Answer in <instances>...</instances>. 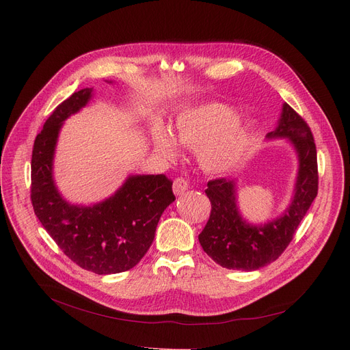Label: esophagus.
Listing matches in <instances>:
<instances>
[{"instance_id":"1","label":"esophagus","mask_w":350,"mask_h":350,"mask_svg":"<svg viewBox=\"0 0 350 350\" xmlns=\"http://www.w3.org/2000/svg\"><path fill=\"white\" fill-rule=\"evenodd\" d=\"M189 189V181L185 180L183 177H177L173 183V191L176 196L185 194V191Z\"/></svg>"}]
</instances>
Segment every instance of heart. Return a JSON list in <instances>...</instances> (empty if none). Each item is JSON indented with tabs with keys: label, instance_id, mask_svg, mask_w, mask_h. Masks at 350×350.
Instances as JSON below:
<instances>
[{
	"label": "heart",
	"instance_id": "heart-1",
	"mask_svg": "<svg viewBox=\"0 0 350 350\" xmlns=\"http://www.w3.org/2000/svg\"><path fill=\"white\" fill-rule=\"evenodd\" d=\"M232 115L234 110L226 103L186 109L176 118L173 135L160 124L153 126V144L163 156L173 159L178 154L177 140L197 149L201 169L211 174H224L243 161L248 149L250 127L243 118Z\"/></svg>",
	"mask_w": 350,
	"mask_h": 350
}]
</instances>
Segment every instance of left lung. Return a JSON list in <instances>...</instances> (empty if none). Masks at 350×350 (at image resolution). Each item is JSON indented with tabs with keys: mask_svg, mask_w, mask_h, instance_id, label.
I'll list each match as a JSON object with an SVG mask.
<instances>
[{
	"mask_svg": "<svg viewBox=\"0 0 350 350\" xmlns=\"http://www.w3.org/2000/svg\"><path fill=\"white\" fill-rule=\"evenodd\" d=\"M286 139L298 157V173L288 207L277 218L252 224L238 208L237 178L208 181V221L198 241L208 256L224 268L255 271L273 262L292 241L302 218L318 194L317 146L309 126L288 103L267 140Z\"/></svg>",
	"mask_w": 350,
	"mask_h": 350,
	"instance_id": "obj_1",
	"label": "left lung"
}]
</instances>
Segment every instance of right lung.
Wrapping results in <instances>:
<instances>
[{
    "instance_id": "1",
    "label": "right lung",
    "mask_w": 350,
    "mask_h": 350,
    "mask_svg": "<svg viewBox=\"0 0 350 350\" xmlns=\"http://www.w3.org/2000/svg\"><path fill=\"white\" fill-rule=\"evenodd\" d=\"M109 83H112L110 81ZM94 88L64 100L36 136L31 160L33 213L64 254L81 268L99 275L133 268L150 248L163 211L176 200L164 174H131L99 203L72 204L53 178V157L64 122L85 107Z\"/></svg>"
}]
</instances>
